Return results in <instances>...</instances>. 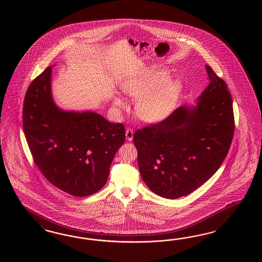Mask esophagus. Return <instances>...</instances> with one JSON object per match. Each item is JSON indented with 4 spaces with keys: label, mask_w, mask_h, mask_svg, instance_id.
I'll return each mask as SVG.
<instances>
[{
    "label": "esophagus",
    "mask_w": 262,
    "mask_h": 262,
    "mask_svg": "<svg viewBox=\"0 0 262 262\" xmlns=\"http://www.w3.org/2000/svg\"><path fill=\"white\" fill-rule=\"evenodd\" d=\"M126 138L128 141H133L134 139V132L130 128H127L126 130Z\"/></svg>",
    "instance_id": "esophagus-1"
}]
</instances>
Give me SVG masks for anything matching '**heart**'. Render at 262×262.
<instances>
[{
	"label": "heart",
	"mask_w": 262,
	"mask_h": 262,
	"mask_svg": "<svg viewBox=\"0 0 262 262\" xmlns=\"http://www.w3.org/2000/svg\"><path fill=\"white\" fill-rule=\"evenodd\" d=\"M125 93L138 99L136 114L146 123H159L173 114L183 94V83L171 78L166 68L144 67L123 83ZM113 104L119 110L127 107L125 100L115 96Z\"/></svg>",
	"instance_id": "obj_1"
}]
</instances>
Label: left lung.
<instances>
[{"label":"left lung","mask_w":262,"mask_h":262,"mask_svg":"<svg viewBox=\"0 0 262 262\" xmlns=\"http://www.w3.org/2000/svg\"><path fill=\"white\" fill-rule=\"evenodd\" d=\"M206 69L209 84L195 104L180 106L134 135L142 180L160 197L178 199L196 190L216 173L230 150L231 96L211 67Z\"/></svg>","instance_id":"left-lung-1"}]
</instances>
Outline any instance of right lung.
<instances>
[{
	"label": "right lung",
	"instance_id": "obj_1",
	"mask_svg": "<svg viewBox=\"0 0 262 262\" xmlns=\"http://www.w3.org/2000/svg\"><path fill=\"white\" fill-rule=\"evenodd\" d=\"M24 134L35 164L52 184L76 197L106 183L125 127L94 111H64L52 93V67L34 79L25 96Z\"/></svg>",
	"mask_w": 262,
	"mask_h": 262
}]
</instances>
